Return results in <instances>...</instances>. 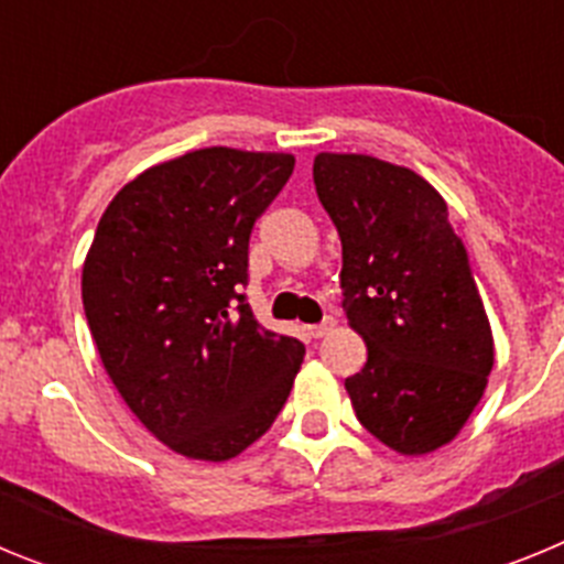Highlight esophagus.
I'll return each instance as SVG.
<instances>
[{"instance_id":"obj_1","label":"esophagus","mask_w":564,"mask_h":564,"mask_svg":"<svg viewBox=\"0 0 564 564\" xmlns=\"http://www.w3.org/2000/svg\"><path fill=\"white\" fill-rule=\"evenodd\" d=\"M333 327H336V322H333V318H325L322 325H311V327H307V333H311L313 338H322V336H327V333H330Z\"/></svg>"}]
</instances>
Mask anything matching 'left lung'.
Instances as JSON below:
<instances>
[{
	"instance_id": "left-lung-1",
	"label": "left lung",
	"mask_w": 564,
	"mask_h": 564,
	"mask_svg": "<svg viewBox=\"0 0 564 564\" xmlns=\"http://www.w3.org/2000/svg\"><path fill=\"white\" fill-rule=\"evenodd\" d=\"M313 183L341 237L344 313L367 364L344 381L383 446L430 455L486 392L495 338L446 200L412 169L322 152Z\"/></svg>"
}]
</instances>
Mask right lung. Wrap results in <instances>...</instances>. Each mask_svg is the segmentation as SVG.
<instances>
[{
    "instance_id": "obj_1",
    "label": "right lung",
    "mask_w": 564,
    "mask_h": 564,
    "mask_svg": "<svg viewBox=\"0 0 564 564\" xmlns=\"http://www.w3.org/2000/svg\"><path fill=\"white\" fill-rule=\"evenodd\" d=\"M293 154L208 147L141 172L104 212L82 273L104 370L169 449L223 463L271 430L305 344L253 318L248 239Z\"/></svg>"
}]
</instances>
